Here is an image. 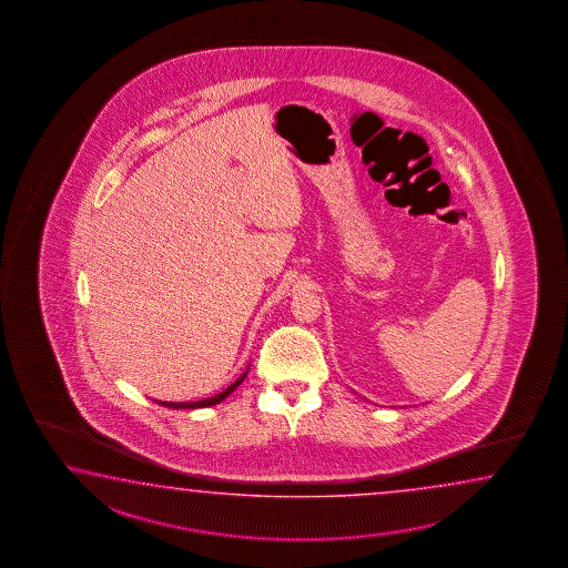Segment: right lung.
<instances>
[{
  "mask_svg": "<svg viewBox=\"0 0 568 568\" xmlns=\"http://www.w3.org/2000/svg\"><path fill=\"white\" fill-rule=\"evenodd\" d=\"M247 371H250V365L245 368L244 373L240 375V377L235 378L234 383L227 387V389H223L222 393H217V395H213V397H207V399L200 400H187V403H175V400H156L159 405H163V407H169V409H203V407H212V405H217V403H222L227 395H232L240 385H242V381L247 377Z\"/></svg>",
  "mask_w": 568,
  "mask_h": 568,
  "instance_id": "add662e5",
  "label": "right lung"
}]
</instances>
